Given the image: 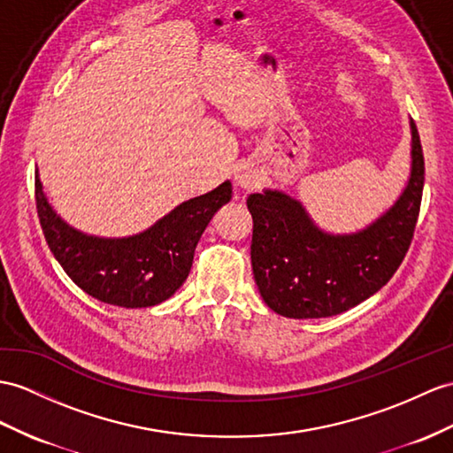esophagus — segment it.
<instances>
[{
	"instance_id": "obj_1",
	"label": "esophagus",
	"mask_w": 453,
	"mask_h": 453,
	"mask_svg": "<svg viewBox=\"0 0 453 453\" xmlns=\"http://www.w3.org/2000/svg\"><path fill=\"white\" fill-rule=\"evenodd\" d=\"M234 180H236V186H240L242 190L251 192V190L259 188L263 176L253 163H242V165H238Z\"/></svg>"
}]
</instances>
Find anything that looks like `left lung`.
<instances>
[{
	"label": "left lung",
	"mask_w": 453,
	"mask_h": 453,
	"mask_svg": "<svg viewBox=\"0 0 453 453\" xmlns=\"http://www.w3.org/2000/svg\"><path fill=\"white\" fill-rule=\"evenodd\" d=\"M411 128V169L402 194L356 233H326L300 200L274 188L248 197L251 267L263 302L288 319L344 313L392 279L411 244L421 207L425 159Z\"/></svg>",
	"instance_id": "left-lung-1"
}]
</instances>
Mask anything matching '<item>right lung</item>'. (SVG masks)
Returning <instances> with one entry per match:
<instances>
[{
    "instance_id": "add662e5",
    "label": "right lung",
    "mask_w": 453,
    "mask_h": 453,
    "mask_svg": "<svg viewBox=\"0 0 453 453\" xmlns=\"http://www.w3.org/2000/svg\"><path fill=\"white\" fill-rule=\"evenodd\" d=\"M233 197L225 180L215 190L176 205L150 228L123 238L82 233L58 215L36 171V207L48 246L86 294L119 307L157 305L180 288L209 220Z\"/></svg>"
}]
</instances>
